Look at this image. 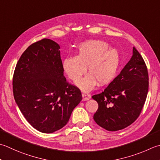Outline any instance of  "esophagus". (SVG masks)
Returning <instances> with one entry per match:
<instances>
[{
    "instance_id": "esophagus-1",
    "label": "esophagus",
    "mask_w": 160,
    "mask_h": 160,
    "mask_svg": "<svg viewBox=\"0 0 160 160\" xmlns=\"http://www.w3.org/2000/svg\"><path fill=\"white\" fill-rule=\"evenodd\" d=\"M82 101H88V100L90 98V95L85 92H83L82 93Z\"/></svg>"
}]
</instances>
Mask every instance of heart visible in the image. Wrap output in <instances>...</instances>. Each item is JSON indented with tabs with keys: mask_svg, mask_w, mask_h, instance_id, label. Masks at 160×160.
<instances>
[{
	"mask_svg": "<svg viewBox=\"0 0 160 160\" xmlns=\"http://www.w3.org/2000/svg\"><path fill=\"white\" fill-rule=\"evenodd\" d=\"M109 47L102 41L87 40L78 46L76 56L63 59L62 68L72 80H77L87 69L89 72L75 83L78 88L88 92L98 83L104 86L114 79L119 66L120 55L117 49Z\"/></svg>",
	"mask_w": 160,
	"mask_h": 160,
	"instance_id": "1",
	"label": "heart"
}]
</instances>
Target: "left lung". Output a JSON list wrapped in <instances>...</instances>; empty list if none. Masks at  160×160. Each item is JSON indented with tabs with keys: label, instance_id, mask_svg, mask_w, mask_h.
<instances>
[{
	"label": "left lung",
	"instance_id": "obj_1",
	"mask_svg": "<svg viewBox=\"0 0 160 160\" xmlns=\"http://www.w3.org/2000/svg\"><path fill=\"white\" fill-rule=\"evenodd\" d=\"M148 91V74L144 61L133 47L130 61L104 92L92 96L98 109L96 123L109 131H117L132 124L139 116Z\"/></svg>",
	"mask_w": 160,
	"mask_h": 160
}]
</instances>
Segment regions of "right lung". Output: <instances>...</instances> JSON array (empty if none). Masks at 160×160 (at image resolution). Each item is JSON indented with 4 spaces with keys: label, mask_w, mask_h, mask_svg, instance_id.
Masks as SVG:
<instances>
[{
    "label": "right lung",
    "mask_w": 160,
    "mask_h": 160,
    "mask_svg": "<svg viewBox=\"0 0 160 160\" xmlns=\"http://www.w3.org/2000/svg\"><path fill=\"white\" fill-rule=\"evenodd\" d=\"M60 46L43 39L21 55L13 77L15 102L31 126L52 133L68 123L82 100L80 91L64 76Z\"/></svg>",
    "instance_id": "obj_1"
}]
</instances>
